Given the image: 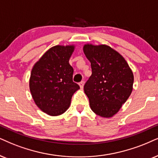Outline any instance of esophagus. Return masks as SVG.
<instances>
[{"label":"esophagus","instance_id":"1","mask_svg":"<svg viewBox=\"0 0 158 158\" xmlns=\"http://www.w3.org/2000/svg\"><path fill=\"white\" fill-rule=\"evenodd\" d=\"M84 85H85V81H81V82L79 83V87H80V88H81V89H83V87H84Z\"/></svg>","mask_w":158,"mask_h":158}]
</instances>
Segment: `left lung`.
Here are the masks:
<instances>
[{"mask_svg":"<svg viewBox=\"0 0 158 158\" xmlns=\"http://www.w3.org/2000/svg\"><path fill=\"white\" fill-rule=\"evenodd\" d=\"M84 53L92 75L84 87L92 111L103 118L115 115L133 90V73L125 58L106 44H85Z\"/></svg>","mask_w":158,"mask_h":158,"instance_id":"obj_1","label":"left lung"}]
</instances>
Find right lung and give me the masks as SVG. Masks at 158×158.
Wrapping results in <instances>:
<instances>
[{"label": "right lung", "instance_id": "add662e5", "mask_svg": "<svg viewBox=\"0 0 158 158\" xmlns=\"http://www.w3.org/2000/svg\"><path fill=\"white\" fill-rule=\"evenodd\" d=\"M75 45H56L49 49L33 65L29 79L32 98L38 107L49 116L67 111L79 86L73 81L69 59Z\"/></svg>", "mask_w": 158, "mask_h": 158}]
</instances>
